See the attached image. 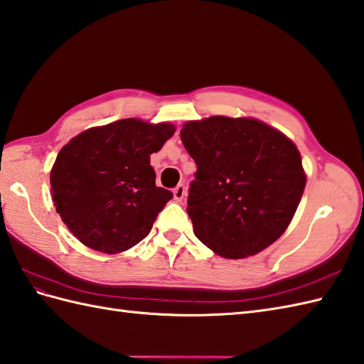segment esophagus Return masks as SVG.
<instances>
[{
    "label": "esophagus",
    "mask_w": 364,
    "mask_h": 364,
    "mask_svg": "<svg viewBox=\"0 0 364 364\" xmlns=\"http://www.w3.org/2000/svg\"><path fill=\"white\" fill-rule=\"evenodd\" d=\"M184 196H186L184 184H178V186H176V188L173 189V198H175L176 201H181V200L184 198Z\"/></svg>",
    "instance_id": "34e87169"
}]
</instances>
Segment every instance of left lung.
<instances>
[{
	"mask_svg": "<svg viewBox=\"0 0 364 364\" xmlns=\"http://www.w3.org/2000/svg\"><path fill=\"white\" fill-rule=\"evenodd\" d=\"M180 136L197 164L186 209L197 239L243 259L281 237L306 188L293 141L265 122L226 116L186 122Z\"/></svg>",
	"mask_w": 364,
	"mask_h": 364,
	"instance_id": "obj_1",
	"label": "left lung"
}]
</instances>
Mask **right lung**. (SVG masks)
Masks as SVG:
<instances>
[{"instance_id": "1", "label": "right lung", "mask_w": 364, "mask_h": 364, "mask_svg": "<svg viewBox=\"0 0 364 364\" xmlns=\"http://www.w3.org/2000/svg\"><path fill=\"white\" fill-rule=\"evenodd\" d=\"M173 133L172 124L130 117L82 132L58 151L50 171L53 201L83 245L116 255L147 237L173 197L155 184L150 155Z\"/></svg>"}]
</instances>
